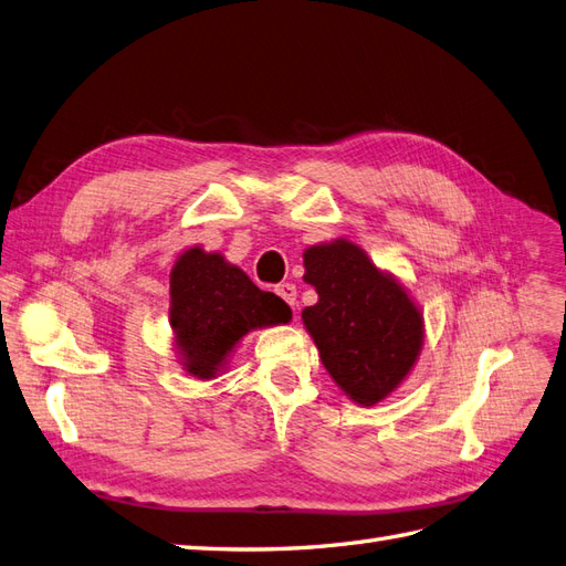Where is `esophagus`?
I'll return each instance as SVG.
<instances>
[{
	"mask_svg": "<svg viewBox=\"0 0 566 566\" xmlns=\"http://www.w3.org/2000/svg\"><path fill=\"white\" fill-rule=\"evenodd\" d=\"M276 295L283 297L292 308L297 306V287L292 285V283H281V285H276Z\"/></svg>",
	"mask_w": 566,
	"mask_h": 566,
	"instance_id": "34e87169",
	"label": "esophagus"
}]
</instances>
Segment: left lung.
<instances>
[{
	"label": "left lung",
	"mask_w": 566,
	"mask_h": 566,
	"mask_svg": "<svg viewBox=\"0 0 566 566\" xmlns=\"http://www.w3.org/2000/svg\"><path fill=\"white\" fill-rule=\"evenodd\" d=\"M304 269L318 302L302 311V321L325 369L350 400L377 405L419 358L421 311L391 274L346 239L311 245Z\"/></svg>",
	"instance_id": "1"
}]
</instances>
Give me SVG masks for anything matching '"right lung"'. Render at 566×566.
I'll return each mask as SVG.
<instances>
[{
  "label": "right lung",
  "mask_w": 566,
  "mask_h": 566,
  "mask_svg": "<svg viewBox=\"0 0 566 566\" xmlns=\"http://www.w3.org/2000/svg\"><path fill=\"white\" fill-rule=\"evenodd\" d=\"M170 327L189 375L218 377L243 335L287 323L290 306L252 283L220 252L185 250L170 271Z\"/></svg>",
  "instance_id": "right-lung-1"
}]
</instances>
